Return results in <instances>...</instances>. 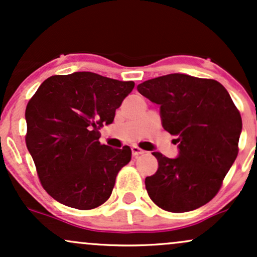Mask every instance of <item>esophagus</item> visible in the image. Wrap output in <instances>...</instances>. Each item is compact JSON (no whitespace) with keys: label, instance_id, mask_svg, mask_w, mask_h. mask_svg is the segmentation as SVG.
I'll list each match as a JSON object with an SVG mask.
<instances>
[{"label":"esophagus","instance_id":"1","mask_svg":"<svg viewBox=\"0 0 257 257\" xmlns=\"http://www.w3.org/2000/svg\"><path fill=\"white\" fill-rule=\"evenodd\" d=\"M132 153H133V156H134V157H137V156L144 155L145 151H144V150H141L140 147H138V146H132Z\"/></svg>","mask_w":257,"mask_h":257}]
</instances>
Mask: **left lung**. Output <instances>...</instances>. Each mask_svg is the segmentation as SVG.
<instances>
[{
	"label": "left lung",
	"instance_id": "left-lung-1",
	"mask_svg": "<svg viewBox=\"0 0 257 257\" xmlns=\"http://www.w3.org/2000/svg\"><path fill=\"white\" fill-rule=\"evenodd\" d=\"M138 90L161 106L162 125L179 143L174 159L153 152L158 170L145 179L150 198L170 213L210 202L238 156L241 117L228 91L215 79L184 73L149 79Z\"/></svg>",
	"mask_w": 257,
	"mask_h": 257
}]
</instances>
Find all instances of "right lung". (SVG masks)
<instances>
[{
  "label": "right lung",
  "mask_w": 257,
  "mask_h": 257,
  "mask_svg": "<svg viewBox=\"0 0 257 257\" xmlns=\"http://www.w3.org/2000/svg\"><path fill=\"white\" fill-rule=\"evenodd\" d=\"M134 85L98 73L73 72L47 78L29 100L26 146L41 185L59 203L89 210L110 198L132 150L101 145L99 129L113 122Z\"/></svg>",
  "instance_id": "1"
}]
</instances>
